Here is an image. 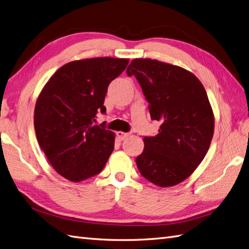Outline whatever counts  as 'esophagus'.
Segmentation results:
<instances>
[{
    "instance_id": "34e87169",
    "label": "esophagus",
    "mask_w": 249,
    "mask_h": 249,
    "mask_svg": "<svg viewBox=\"0 0 249 249\" xmlns=\"http://www.w3.org/2000/svg\"><path fill=\"white\" fill-rule=\"evenodd\" d=\"M130 136V133H124V132H117V137L119 140H124Z\"/></svg>"
}]
</instances>
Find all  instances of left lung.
<instances>
[{"label": "left lung", "mask_w": 249, "mask_h": 249, "mask_svg": "<svg viewBox=\"0 0 249 249\" xmlns=\"http://www.w3.org/2000/svg\"><path fill=\"white\" fill-rule=\"evenodd\" d=\"M149 103L152 120L161 125L156 136H144L136 158L140 174L160 187L182 182L210 149L213 114L206 91L193 73L151 58H135L126 69Z\"/></svg>", "instance_id": "obj_1"}]
</instances>
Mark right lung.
<instances>
[{"label":"right lung","instance_id":"obj_1","mask_svg":"<svg viewBox=\"0 0 249 249\" xmlns=\"http://www.w3.org/2000/svg\"><path fill=\"white\" fill-rule=\"evenodd\" d=\"M129 64L127 58L96 57L64 65L36 100L35 129L38 144L60 176L79 182L103 171L115 135L106 123L94 125L108 87Z\"/></svg>","mask_w":249,"mask_h":249}]
</instances>
